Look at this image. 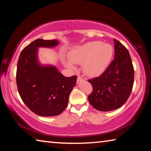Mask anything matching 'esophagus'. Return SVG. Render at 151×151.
I'll use <instances>...</instances> for the list:
<instances>
[{
	"label": "esophagus",
	"mask_w": 151,
	"mask_h": 151,
	"mask_svg": "<svg viewBox=\"0 0 151 151\" xmlns=\"http://www.w3.org/2000/svg\"><path fill=\"white\" fill-rule=\"evenodd\" d=\"M82 80H83V78H82L81 76L80 75H78V76H77V82L81 81Z\"/></svg>",
	"instance_id": "1"
}]
</instances>
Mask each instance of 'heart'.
Listing matches in <instances>:
<instances>
[{
	"label": "heart",
	"instance_id": "b5f03b06",
	"mask_svg": "<svg viewBox=\"0 0 151 151\" xmlns=\"http://www.w3.org/2000/svg\"><path fill=\"white\" fill-rule=\"evenodd\" d=\"M113 55V48L109 44H103L101 41L86 43L73 49L69 52L70 61L66 66L75 69L74 64H82L84 73L89 76L100 75L108 67Z\"/></svg>",
	"mask_w": 151,
	"mask_h": 151
}]
</instances>
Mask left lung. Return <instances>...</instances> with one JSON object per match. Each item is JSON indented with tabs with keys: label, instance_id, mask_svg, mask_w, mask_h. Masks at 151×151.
Wrapping results in <instances>:
<instances>
[{
	"label": "left lung",
	"instance_id": "left-lung-1",
	"mask_svg": "<svg viewBox=\"0 0 151 151\" xmlns=\"http://www.w3.org/2000/svg\"><path fill=\"white\" fill-rule=\"evenodd\" d=\"M114 58L105 71L88 81L93 86L90 104L100 111L117 109L126 103L131 93L134 70L129 50L114 39Z\"/></svg>",
	"mask_w": 151,
	"mask_h": 151
}]
</instances>
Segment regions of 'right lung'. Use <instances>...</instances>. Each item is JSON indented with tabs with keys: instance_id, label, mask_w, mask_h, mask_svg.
I'll return each instance as SVG.
<instances>
[{
	"instance_id": "right-lung-1",
	"label": "right lung",
	"mask_w": 151,
	"mask_h": 151,
	"mask_svg": "<svg viewBox=\"0 0 151 151\" xmlns=\"http://www.w3.org/2000/svg\"><path fill=\"white\" fill-rule=\"evenodd\" d=\"M58 44L57 40H35L23 48L18 60L16 80L20 98L30 111L41 116H57L66 109L77 78L76 75L65 77L55 66L39 63L38 48Z\"/></svg>"
}]
</instances>
